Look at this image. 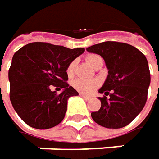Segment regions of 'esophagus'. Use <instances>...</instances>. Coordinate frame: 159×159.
Returning <instances> with one entry per match:
<instances>
[{"label": "esophagus", "mask_w": 159, "mask_h": 159, "mask_svg": "<svg viewBox=\"0 0 159 159\" xmlns=\"http://www.w3.org/2000/svg\"><path fill=\"white\" fill-rule=\"evenodd\" d=\"M80 95H81L84 100H86V101H88V100L90 99V97H89V96H87V95H84V94H80Z\"/></svg>", "instance_id": "obj_1"}]
</instances>
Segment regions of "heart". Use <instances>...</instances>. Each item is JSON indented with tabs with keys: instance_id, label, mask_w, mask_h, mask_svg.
<instances>
[{
	"instance_id": "heart-1",
	"label": "heart",
	"mask_w": 159,
	"mask_h": 159,
	"mask_svg": "<svg viewBox=\"0 0 159 159\" xmlns=\"http://www.w3.org/2000/svg\"><path fill=\"white\" fill-rule=\"evenodd\" d=\"M86 60L93 65L94 68H96L100 64L104 63L103 58L101 56L97 55V54H89V55H87ZM75 65H76V61H73L70 65H68L67 75L69 76H72L74 75ZM99 85H100V82L97 79H75L73 82V86L78 92L85 94H93L94 91L99 87Z\"/></svg>"
}]
</instances>
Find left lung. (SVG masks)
I'll list each match as a JSON object with an SVG mask.
<instances>
[{"instance_id":"1","label":"left lung","mask_w":159,"mask_h":159,"mask_svg":"<svg viewBox=\"0 0 159 159\" xmlns=\"http://www.w3.org/2000/svg\"><path fill=\"white\" fill-rule=\"evenodd\" d=\"M86 51L99 54L108 70L98 90L101 107L93 112L94 122L107 128H121L131 123L144 108L150 84L146 56L136 47L118 42H104Z\"/></svg>"}]
</instances>
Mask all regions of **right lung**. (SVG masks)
Here are the masks:
<instances>
[{"instance_id":"obj_1","label":"right lung","mask_w":159,"mask_h":159,"mask_svg":"<svg viewBox=\"0 0 159 159\" xmlns=\"http://www.w3.org/2000/svg\"><path fill=\"white\" fill-rule=\"evenodd\" d=\"M84 52V48L37 42L13 54L9 69L10 100L23 122L36 129H48L63 121L68 99L78 95L66 83V71ZM53 86L61 93L52 90Z\"/></svg>"}]
</instances>
